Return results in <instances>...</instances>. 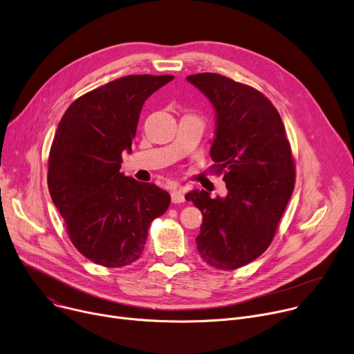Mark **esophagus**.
Listing matches in <instances>:
<instances>
[{
    "instance_id": "34e87169",
    "label": "esophagus",
    "mask_w": 354,
    "mask_h": 354,
    "mask_svg": "<svg viewBox=\"0 0 354 354\" xmlns=\"http://www.w3.org/2000/svg\"><path fill=\"white\" fill-rule=\"evenodd\" d=\"M171 196H172V202L174 203H180V202H183L185 201V195H183V192L179 189H175V191H172V194H171Z\"/></svg>"
}]
</instances>
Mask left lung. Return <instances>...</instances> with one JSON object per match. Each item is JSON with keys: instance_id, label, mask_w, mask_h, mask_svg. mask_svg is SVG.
<instances>
[{"instance_id": "left-lung-1", "label": "left lung", "mask_w": 354, "mask_h": 354, "mask_svg": "<svg viewBox=\"0 0 354 354\" xmlns=\"http://www.w3.org/2000/svg\"><path fill=\"white\" fill-rule=\"evenodd\" d=\"M186 80L215 108L210 158L227 189L226 198L203 189L185 196L203 215L196 248L212 268L233 270L273 241L295 187V160L281 118L262 92L212 73Z\"/></svg>"}]
</instances>
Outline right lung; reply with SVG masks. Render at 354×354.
<instances>
[{
    "label": "right lung",
    "mask_w": 354,
    "mask_h": 354,
    "mask_svg": "<svg viewBox=\"0 0 354 354\" xmlns=\"http://www.w3.org/2000/svg\"><path fill=\"white\" fill-rule=\"evenodd\" d=\"M172 75H127L86 92L68 106L48 158V189L71 242L93 263H133L152 221L168 210L171 196L121 169L131 152L144 102Z\"/></svg>",
    "instance_id": "1"
}]
</instances>
